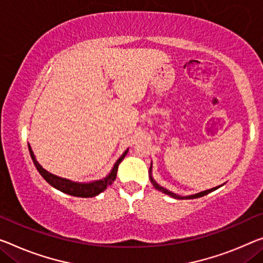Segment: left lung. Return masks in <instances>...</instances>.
Returning a JSON list of instances; mask_svg holds the SVG:
<instances>
[{"instance_id": "8db88e82", "label": "left lung", "mask_w": 263, "mask_h": 263, "mask_svg": "<svg viewBox=\"0 0 263 263\" xmlns=\"http://www.w3.org/2000/svg\"><path fill=\"white\" fill-rule=\"evenodd\" d=\"M149 174H151V176H149V179H151V182L153 183V185H154L155 187V189H157V191H160V192H162V193H164V194H167V195H169V196H172V197H175V199H181V200H183V199H197V197H201V196H204V195H207V194H209V193H212L213 191H215V189H217L220 187H215V188H212V189H208V191H204V192H201V193H197V194H194V195H189V196H180V195H176L175 193H173V192H171V191H168V189H165V188H163V187H161V185L156 182V181L153 179V176H152V165H151V168H149Z\"/></svg>"}]
</instances>
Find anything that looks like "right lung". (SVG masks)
<instances>
[{
    "instance_id": "add662e5",
    "label": "right lung",
    "mask_w": 263,
    "mask_h": 263,
    "mask_svg": "<svg viewBox=\"0 0 263 263\" xmlns=\"http://www.w3.org/2000/svg\"><path fill=\"white\" fill-rule=\"evenodd\" d=\"M28 148H29L31 160H33L37 172L41 174V176L51 185V187L56 188L58 191L62 193H66L68 195L78 196V197H92V196L99 195V194L102 193L103 191H106L108 185H110L115 181L116 174H118L119 164L121 163V161L124 159V156H126L128 153V149H127V151L122 154V156L116 161L114 167L111 169V172L109 173L108 176L104 177V179L94 181V182H89V183H81V182H74V181L63 179V177L56 176L54 174L47 172L46 169H44L42 165L37 162L33 151H31L30 144H28Z\"/></svg>"
}]
</instances>
